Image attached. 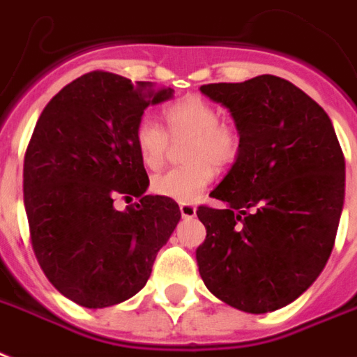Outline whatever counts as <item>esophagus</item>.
I'll use <instances>...</instances> for the list:
<instances>
[{"mask_svg":"<svg viewBox=\"0 0 357 357\" xmlns=\"http://www.w3.org/2000/svg\"><path fill=\"white\" fill-rule=\"evenodd\" d=\"M179 211H181V217H185V219H192L197 215V208L192 204H179Z\"/></svg>","mask_w":357,"mask_h":357,"instance_id":"34e87169","label":"esophagus"}]
</instances>
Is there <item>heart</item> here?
<instances>
[{
	"instance_id": "heart-1",
	"label": "heart",
	"mask_w": 357,
	"mask_h": 357,
	"mask_svg": "<svg viewBox=\"0 0 357 357\" xmlns=\"http://www.w3.org/2000/svg\"><path fill=\"white\" fill-rule=\"evenodd\" d=\"M167 130L155 119L142 118L135 129V146L146 168H159L167 159L170 140L185 142V167L160 172L151 190L176 202H192L215 178V167H232L241 153V135L236 125L219 121V110L200 95H187L162 110Z\"/></svg>"
}]
</instances>
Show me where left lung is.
Returning a JSON list of instances; mask_svg holds the SVG:
<instances>
[{"instance_id": "1", "label": "left lung", "mask_w": 357, "mask_h": 357, "mask_svg": "<svg viewBox=\"0 0 357 357\" xmlns=\"http://www.w3.org/2000/svg\"><path fill=\"white\" fill-rule=\"evenodd\" d=\"M227 106L241 153L200 206L198 271L213 296L262 314L298 299L328 262L344 202V155L331 119L292 82L262 75L200 86Z\"/></svg>"}]
</instances>
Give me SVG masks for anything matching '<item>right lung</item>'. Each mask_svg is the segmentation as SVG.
<instances>
[{
  "label": "right lung",
  "instance_id": "right-lung-1",
  "mask_svg": "<svg viewBox=\"0 0 357 357\" xmlns=\"http://www.w3.org/2000/svg\"><path fill=\"white\" fill-rule=\"evenodd\" d=\"M172 88L93 70L45 106L24 159V206L40 269L65 298L102 309L132 298L181 219L170 198L146 195L135 129ZM121 196L123 212L113 202Z\"/></svg>",
  "mask_w": 357,
  "mask_h": 357
}]
</instances>
